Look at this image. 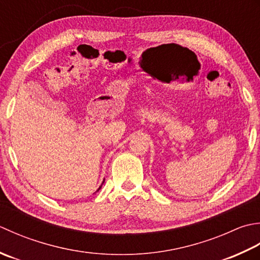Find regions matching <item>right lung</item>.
I'll use <instances>...</instances> for the list:
<instances>
[{
	"label": "right lung",
	"instance_id": "right-lung-1",
	"mask_svg": "<svg viewBox=\"0 0 260 260\" xmlns=\"http://www.w3.org/2000/svg\"><path fill=\"white\" fill-rule=\"evenodd\" d=\"M103 183H104V181H103ZM103 183H102V185H103ZM102 185H101V186H100V187H99V189H98V190H96V192H99V190H100V188H101V187H102Z\"/></svg>",
	"mask_w": 260,
	"mask_h": 260
}]
</instances>
